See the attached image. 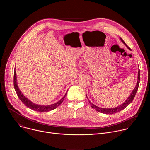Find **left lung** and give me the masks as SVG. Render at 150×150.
Segmentation results:
<instances>
[{
    "label": "left lung",
    "instance_id": "1",
    "mask_svg": "<svg viewBox=\"0 0 150 150\" xmlns=\"http://www.w3.org/2000/svg\"><path fill=\"white\" fill-rule=\"evenodd\" d=\"M120 39L121 40V41L123 42V43L127 47V48L128 49L131 50V49L128 47L125 42H124V41L121 38V37H120ZM139 81H140V72H139V71H138V79H137V85H135V88L133 90V91H132V93H131L130 96L128 97V98L125 101V102L122 104L121 105H119V106H117V107H115V108H110V109H105V108H99V107L94 105V104H93L90 101H89V103L91 105V106L92 107V108L93 109H94L95 110H96L97 112H101L102 113H104V114H107V115H112V114H113V113H117L122 110H123L125 108H126V107L129 105L130 103H132V101H133L135 96V94L137 93V91L138 90V87H139ZM88 98V97H87Z\"/></svg>",
    "mask_w": 150,
    "mask_h": 150
}]
</instances>
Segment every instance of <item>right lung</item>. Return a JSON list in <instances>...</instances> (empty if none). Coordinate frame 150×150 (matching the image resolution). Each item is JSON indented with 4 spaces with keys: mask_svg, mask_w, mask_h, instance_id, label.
I'll return each mask as SVG.
<instances>
[{
    "mask_svg": "<svg viewBox=\"0 0 150 150\" xmlns=\"http://www.w3.org/2000/svg\"><path fill=\"white\" fill-rule=\"evenodd\" d=\"M13 84H14V88L15 90L19 97V98L21 100V101H22L27 107H28V108L34 110V111H37V112H49L52 110H54L55 109H56L58 106H59V105L61 104V103L63 102V100L65 99L67 92L66 93V94L59 101L52 104H49V105H40V104H35L33 102H32L31 101H30V100H28L23 94V93L21 92L18 86V83H17V79H16V71L15 69L14 70V76H13Z\"/></svg>",
    "mask_w": 150,
    "mask_h": 150,
    "instance_id": "obj_1",
    "label": "right lung"
}]
</instances>
